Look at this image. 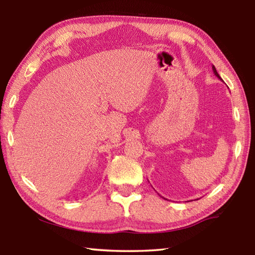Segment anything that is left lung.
<instances>
[{
	"label": "left lung",
	"instance_id": "8db88e82",
	"mask_svg": "<svg viewBox=\"0 0 255 255\" xmlns=\"http://www.w3.org/2000/svg\"><path fill=\"white\" fill-rule=\"evenodd\" d=\"M212 69H213V72H214V74H215V76H217V77L219 78V80H222V77H220V76H219V74H218V73H217V71H216V67H215V66L213 65V67H212Z\"/></svg>",
	"mask_w": 255,
	"mask_h": 255
}]
</instances>
